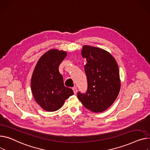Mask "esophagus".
<instances>
[{
    "label": "esophagus",
    "instance_id": "esophagus-1",
    "mask_svg": "<svg viewBox=\"0 0 150 150\" xmlns=\"http://www.w3.org/2000/svg\"><path fill=\"white\" fill-rule=\"evenodd\" d=\"M72 89H73V91H74V94H75V95H76V93H77V89H76V87H73V88H72Z\"/></svg>",
    "mask_w": 150,
    "mask_h": 150
}]
</instances>
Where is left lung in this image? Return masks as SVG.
Here are the masks:
<instances>
[{"label":"left lung","instance_id":"obj_1","mask_svg":"<svg viewBox=\"0 0 150 150\" xmlns=\"http://www.w3.org/2000/svg\"><path fill=\"white\" fill-rule=\"evenodd\" d=\"M81 55L87 62V88L85 93L78 92V98L91 111L102 112L112 105L120 91L117 64L112 55L100 48L84 46Z\"/></svg>","mask_w":150,"mask_h":150}]
</instances>
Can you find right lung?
<instances>
[{
    "instance_id": "add662e5",
    "label": "right lung",
    "mask_w": 150,
    "mask_h": 150,
    "mask_svg": "<svg viewBox=\"0 0 150 150\" xmlns=\"http://www.w3.org/2000/svg\"><path fill=\"white\" fill-rule=\"evenodd\" d=\"M66 54L64 51L50 50L39 59L34 69L31 83L33 95L46 111L57 110L74 94L71 88L64 86L63 77L58 70Z\"/></svg>"
}]
</instances>
